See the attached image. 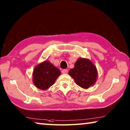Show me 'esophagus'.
I'll list each match as a JSON object with an SVG mask.
<instances>
[{
    "instance_id": "1",
    "label": "esophagus",
    "mask_w": 130,
    "mask_h": 130,
    "mask_svg": "<svg viewBox=\"0 0 130 130\" xmlns=\"http://www.w3.org/2000/svg\"><path fill=\"white\" fill-rule=\"evenodd\" d=\"M68 69H63V70H62V73H63V74H67V73H68Z\"/></svg>"
}]
</instances>
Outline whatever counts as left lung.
<instances>
[{
  "instance_id": "1",
  "label": "left lung",
  "mask_w": 130,
  "mask_h": 130,
  "mask_svg": "<svg viewBox=\"0 0 130 130\" xmlns=\"http://www.w3.org/2000/svg\"><path fill=\"white\" fill-rule=\"evenodd\" d=\"M69 74L75 81L76 84L84 89L88 88L95 83L98 76L96 68L88 59L79 58Z\"/></svg>"
}]
</instances>
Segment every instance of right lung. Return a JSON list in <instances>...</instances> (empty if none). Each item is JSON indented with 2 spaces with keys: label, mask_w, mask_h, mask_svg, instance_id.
<instances>
[{
  "label": "right lung",
  "mask_w": 130,
  "mask_h": 130,
  "mask_svg": "<svg viewBox=\"0 0 130 130\" xmlns=\"http://www.w3.org/2000/svg\"><path fill=\"white\" fill-rule=\"evenodd\" d=\"M60 74L61 72L58 68L46 61L35 68L32 75L33 82L38 89L45 90L54 84Z\"/></svg>",
  "instance_id": "1"
}]
</instances>
